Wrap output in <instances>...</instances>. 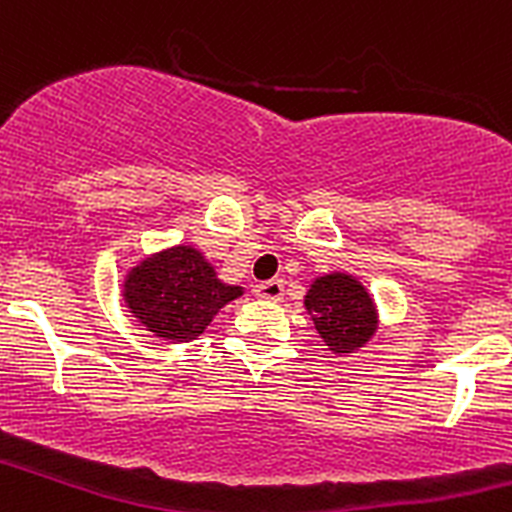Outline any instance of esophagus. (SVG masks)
Returning <instances> with one entry per match:
<instances>
[{
  "mask_svg": "<svg viewBox=\"0 0 512 512\" xmlns=\"http://www.w3.org/2000/svg\"><path fill=\"white\" fill-rule=\"evenodd\" d=\"M282 295H285V285H282V280L260 282V285L255 287V297H260V300L280 302Z\"/></svg>",
  "mask_w": 512,
  "mask_h": 512,
  "instance_id": "34e87169",
  "label": "esophagus"
}]
</instances>
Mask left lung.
Instances as JSON below:
<instances>
[{
  "label": "left lung",
  "mask_w": 512,
  "mask_h": 512,
  "mask_svg": "<svg viewBox=\"0 0 512 512\" xmlns=\"http://www.w3.org/2000/svg\"><path fill=\"white\" fill-rule=\"evenodd\" d=\"M305 310L332 355H350L377 330V307L367 287L347 272H327L312 280Z\"/></svg>",
  "instance_id": "left-lung-1"
}]
</instances>
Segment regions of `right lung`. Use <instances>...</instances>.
Listing matches in <instances>:
<instances>
[{"mask_svg": "<svg viewBox=\"0 0 512 512\" xmlns=\"http://www.w3.org/2000/svg\"><path fill=\"white\" fill-rule=\"evenodd\" d=\"M242 295L217 277L197 247L175 245L142 257L122 282V300L137 322L170 342L197 340L212 317Z\"/></svg>", "mask_w": 512, "mask_h": 512, "instance_id": "1", "label": "right lung"}]
</instances>
